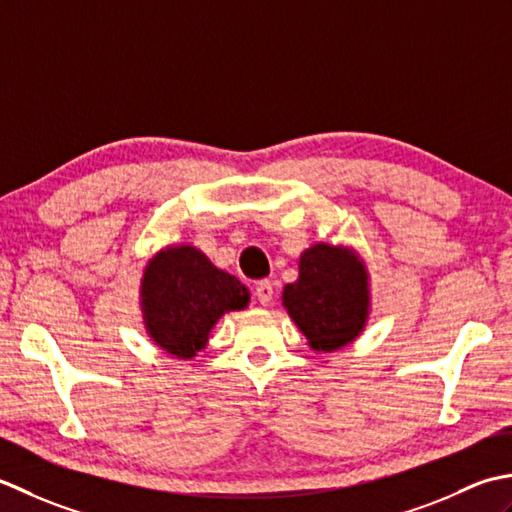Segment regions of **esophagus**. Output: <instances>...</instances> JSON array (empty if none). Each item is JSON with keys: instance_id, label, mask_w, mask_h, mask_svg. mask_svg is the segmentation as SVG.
Segmentation results:
<instances>
[{"instance_id": "esophagus-1", "label": "esophagus", "mask_w": 512, "mask_h": 512, "mask_svg": "<svg viewBox=\"0 0 512 512\" xmlns=\"http://www.w3.org/2000/svg\"><path fill=\"white\" fill-rule=\"evenodd\" d=\"M254 296L256 300L260 302V305H269L271 300H274V285L269 283V280H260V283H256V289H254Z\"/></svg>"}]
</instances>
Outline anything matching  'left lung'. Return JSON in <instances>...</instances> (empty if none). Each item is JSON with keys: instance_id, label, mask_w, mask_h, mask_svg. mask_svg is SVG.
<instances>
[{"instance_id": "obj_1", "label": "left lung", "mask_w": 512, "mask_h": 512, "mask_svg": "<svg viewBox=\"0 0 512 512\" xmlns=\"http://www.w3.org/2000/svg\"><path fill=\"white\" fill-rule=\"evenodd\" d=\"M283 307L314 351L347 347L369 320L367 265L353 247L311 245L300 254L298 280L283 289Z\"/></svg>"}]
</instances>
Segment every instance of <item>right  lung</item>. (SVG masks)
<instances>
[{
  "mask_svg": "<svg viewBox=\"0 0 512 512\" xmlns=\"http://www.w3.org/2000/svg\"><path fill=\"white\" fill-rule=\"evenodd\" d=\"M141 314L156 347L179 360L205 349L221 316L249 305V291L194 245H170L143 269Z\"/></svg>",
  "mask_w": 512,
  "mask_h": 512,
  "instance_id": "1",
  "label": "right lung"
}]
</instances>
